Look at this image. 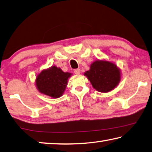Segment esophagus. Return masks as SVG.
<instances>
[{"instance_id":"obj_1","label":"esophagus","mask_w":152,"mask_h":152,"mask_svg":"<svg viewBox=\"0 0 152 152\" xmlns=\"http://www.w3.org/2000/svg\"><path fill=\"white\" fill-rule=\"evenodd\" d=\"M74 73H75V74H76V75H79V74H80V73H81V70H80V69H76L74 71Z\"/></svg>"}]
</instances>
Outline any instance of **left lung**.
I'll return each mask as SVG.
<instances>
[{
	"label": "left lung",
	"mask_w": 152,
	"mask_h": 152,
	"mask_svg": "<svg viewBox=\"0 0 152 152\" xmlns=\"http://www.w3.org/2000/svg\"><path fill=\"white\" fill-rule=\"evenodd\" d=\"M93 87L102 93H107L113 90L121 80V72L114 64L107 61H94L89 71L84 73Z\"/></svg>",
	"instance_id": "obj_1"
}]
</instances>
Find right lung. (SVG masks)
I'll use <instances>...</instances> for the list:
<instances>
[{"label":"right lung","instance_id":"add662e5","mask_svg":"<svg viewBox=\"0 0 152 152\" xmlns=\"http://www.w3.org/2000/svg\"><path fill=\"white\" fill-rule=\"evenodd\" d=\"M71 75L68 72L65 73L56 66L44 69L37 76V88L40 93L50 97H60L65 91Z\"/></svg>","mask_w":152,"mask_h":152}]
</instances>
